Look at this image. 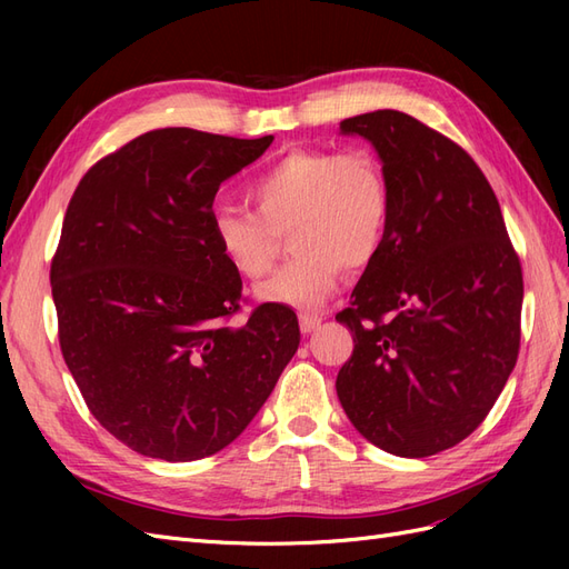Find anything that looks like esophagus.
<instances>
[{
    "label": "esophagus",
    "instance_id": "esophagus-1",
    "mask_svg": "<svg viewBox=\"0 0 569 569\" xmlns=\"http://www.w3.org/2000/svg\"><path fill=\"white\" fill-rule=\"evenodd\" d=\"M320 322H322V316H308V313H303L301 318H299V327H301V332L303 335H311V332H316L318 330V327H320Z\"/></svg>",
    "mask_w": 569,
    "mask_h": 569
}]
</instances>
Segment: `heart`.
Listing matches in <instances>:
<instances>
[{
	"instance_id": "obj_1",
	"label": "heart",
	"mask_w": 569,
	"mask_h": 569,
	"mask_svg": "<svg viewBox=\"0 0 569 569\" xmlns=\"http://www.w3.org/2000/svg\"><path fill=\"white\" fill-rule=\"evenodd\" d=\"M249 201L253 211L218 206L213 242L237 274L261 280L289 234L295 258L256 297L301 311L330 299L343 266L360 270L375 261L391 218L385 168L368 149L287 151L251 182Z\"/></svg>"
}]
</instances>
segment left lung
I'll list each match as a JSON object with an SVG mask.
<instances>
[{
    "label": "left lung",
    "mask_w": 569,
    "mask_h": 569,
    "mask_svg": "<svg viewBox=\"0 0 569 569\" xmlns=\"http://www.w3.org/2000/svg\"><path fill=\"white\" fill-rule=\"evenodd\" d=\"M339 134L377 151L391 218L337 316L353 332L337 396L377 449L435 456L470 437L508 382L522 268L491 184L449 137L393 109L341 120Z\"/></svg>",
    "instance_id": "left-lung-1"
}]
</instances>
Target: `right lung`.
Wrapping results in <instances>:
<instances>
[{"label": "right lung", "mask_w": 569, "mask_h": 569, "mask_svg": "<svg viewBox=\"0 0 569 569\" xmlns=\"http://www.w3.org/2000/svg\"><path fill=\"white\" fill-rule=\"evenodd\" d=\"M270 142L151 130L94 163L68 203L49 274L61 353L92 416L137 453L226 449L299 349L287 306L226 322L242 278L211 232L218 187Z\"/></svg>", "instance_id": "right-lung-1"}]
</instances>
